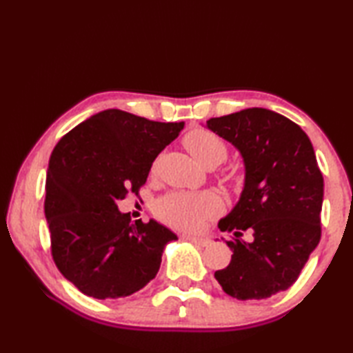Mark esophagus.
Returning <instances> with one entry per match:
<instances>
[{
    "instance_id": "esophagus-1",
    "label": "esophagus",
    "mask_w": 353,
    "mask_h": 353,
    "mask_svg": "<svg viewBox=\"0 0 353 353\" xmlns=\"http://www.w3.org/2000/svg\"><path fill=\"white\" fill-rule=\"evenodd\" d=\"M182 236L185 238V240L194 243L196 246H201V248H207L208 244H210V240H207V238H202V236H196V235H190V234H183Z\"/></svg>"
}]
</instances>
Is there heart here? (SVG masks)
Segmentation results:
<instances>
[{
    "label": "heart",
    "instance_id": "b5f03b06",
    "mask_svg": "<svg viewBox=\"0 0 353 353\" xmlns=\"http://www.w3.org/2000/svg\"><path fill=\"white\" fill-rule=\"evenodd\" d=\"M183 145L191 155L204 166H216L227 159V143L218 134L205 128H196L185 135ZM227 181L235 187L243 185L240 171L227 174ZM223 210V201L213 191L199 193H170L155 204V213L160 219L179 229L194 230L204 225L205 221L216 216Z\"/></svg>",
    "mask_w": 353,
    "mask_h": 353
}]
</instances>
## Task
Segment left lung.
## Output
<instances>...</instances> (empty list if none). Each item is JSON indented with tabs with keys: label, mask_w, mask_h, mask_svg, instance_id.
Returning <instances> with one entry per match:
<instances>
[{
	"label": "left lung",
	"mask_w": 353,
	"mask_h": 353,
	"mask_svg": "<svg viewBox=\"0 0 353 353\" xmlns=\"http://www.w3.org/2000/svg\"><path fill=\"white\" fill-rule=\"evenodd\" d=\"M207 128L241 152L244 190L234 210L219 221L232 249L229 266L214 272L224 292L248 301L288 290L321 240L324 177L301 126L260 107L210 118ZM243 230L254 240L243 242Z\"/></svg>",
	"instance_id": "left-lung-1"
}]
</instances>
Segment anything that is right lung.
<instances>
[{
	"label": "right lung",
	"instance_id": "add662e5",
	"mask_svg": "<svg viewBox=\"0 0 353 353\" xmlns=\"http://www.w3.org/2000/svg\"><path fill=\"white\" fill-rule=\"evenodd\" d=\"M183 123L151 121L109 109L77 124L51 154L45 216L57 270L83 294L118 299L134 294L159 272L165 225L130 221L117 202L139 194L155 157Z\"/></svg>",
	"mask_w": 353,
	"mask_h": 353
}]
</instances>
